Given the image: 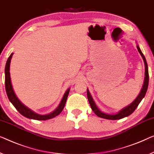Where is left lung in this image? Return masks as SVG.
<instances>
[{
    "label": "left lung",
    "instance_id": "left-lung-1",
    "mask_svg": "<svg viewBox=\"0 0 154 154\" xmlns=\"http://www.w3.org/2000/svg\"><path fill=\"white\" fill-rule=\"evenodd\" d=\"M137 49L138 50L139 53L140 54L141 57H143V59L144 61V69H145V72H144V79L143 87H142L141 91L138 94V95L137 96L136 99H135L133 102L131 103L130 104H128V106L124 107L123 109H120L118 112H117L116 113H104L101 111V110L98 108V106L96 105L95 101L93 100V97H92L91 94L89 90L87 88V97H88L89 104L91 105V107L92 110H93L94 113H95L98 117L100 118L107 119V120H120V119H122L125 117H127L130 116L136 108L138 106V104L140 103L142 100L143 99L145 96V94L146 93L148 88V85H149V72H148V66L147 63H146L145 57L144 56V54L142 52L138 44H137Z\"/></svg>",
    "mask_w": 154,
    "mask_h": 154
}]
</instances>
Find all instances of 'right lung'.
Instances as JSON below:
<instances>
[{
	"label": "right lung",
	"mask_w": 154,
	"mask_h": 154,
	"mask_svg": "<svg viewBox=\"0 0 154 154\" xmlns=\"http://www.w3.org/2000/svg\"><path fill=\"white\" fill-rule=\"evenodd\" d=\"M14 53H11L10 56L9 57V58L7 61L5 68V90L7 95H8V99L10 101V102L14 105L17 111L19 113L26 117L27 118L32 119V120H47L49 119H52L58 116L59 114L61 113V112L63 111L64 106H65L66 100H67L68 94H69L70 89V88H68L66 91L64 93L62 99L61 100V102L59 103V106L55 109L53 111L50 112L49 113L41 115L36 113V112L33 111L32 110L29 109L26 105L20 102V100L17 97V95L14 93V91L12 84H11V77H10V63H11V59L12 57V55Z\"/></svg>",
	"instance_id": "1"
}]
</instances>
